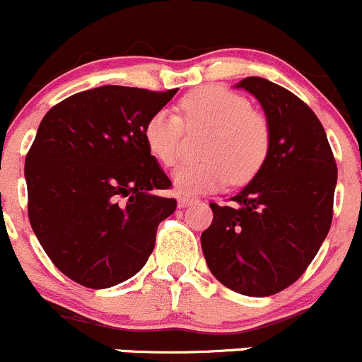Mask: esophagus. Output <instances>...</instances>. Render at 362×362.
Here are the masks:
<instances>
[{"label":"esophagus","instance_id":"obj_1","mask_svg":"<svg viewBox=\"0 0 362 362\" xmlns=\"http://www.w3.org/2000/svg\"><path fill=\"white\" fill-rule=\"evenodd\" d=\"M177 200H180V206L186 207V206H192V204L197 202V199L193 195H188V193H181L180 197H177Z\"/></svg>","mask_w":362,"mask_h":362}]
</instances>
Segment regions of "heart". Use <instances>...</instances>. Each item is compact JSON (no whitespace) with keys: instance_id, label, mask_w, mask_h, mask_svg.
I'll return each instance as SVG.
<instances>
[{"instance_id":"1","label":"heart","mask_w":362,"mask_h":362,"mask_svg":"<svg viewBox=\"0 0 362 362\" xmlns=\"http://www.w3.org/2000/svg\"><path fill=\"white\" fill-rule=\"evenodd\" d=\"M185 127L206 130L200 142L204 158L174 173V182L185 193L209 192L227 181L243 185L257 176L269 155V119L230 89L204 86L182 96L180 114L162 109L149 116L146 146L162 165L174 167L181 160Z\"/></svg>"}]
</instances>
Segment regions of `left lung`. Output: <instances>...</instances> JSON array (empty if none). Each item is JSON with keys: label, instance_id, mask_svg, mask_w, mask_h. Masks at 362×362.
Listing matches in <instances>:
<instances>
[{"label": "left lung", "instance_id": "left-lung-1", "mask_svg": "<svg viewBox=\"0 0 362 362\" xmlns=\"http://www.w3.org/2000/svg\"><path fill=\"white\" fill-rule=\"evenodd\" d=\"M252 93L271 123L266 163L227 204L211 202L200 243L211 273L230 291L266 298L291 287L317 255L332 221L338 167L324 127L288 89L262 77Z\"/></svg>", "mask_w": 362, "mask_h": 362}]
</instances>
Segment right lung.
I'll return each mask as SVG.
<instances>
[{"mask_svg":"<svg viewBox=\"0 0 362 362\" xmlns=\"http://www.w3.org/2000/svg\"><path fill=\"white\" fill-rule=\"evenodd\" d=\"M177 89L100 86L44 116L26 155L28 216L56 267L88 288H109L148 262L176 199L144 139L146 121Z\"/></svg>","mask_w":362,"mask_h":362,"instance_id":"obj_1","label":"right lung"}]
</instances>
